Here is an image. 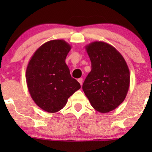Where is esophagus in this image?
Listing matches in <instances>:
<instances>
[{
	"label": "esophagus",
	"mask_w": 152,
	"mask_h": 152,
	"mask_svg": "<svg viewBox=\"0 0 152 152\" xmlns=\"http://www.w3.org/2000/svg\"><path fill=\"white\" fill-rule=\"evenodd\" d=\"M78 82H79V83H80V84L81 86H82V82H83V80H82V78H80V79H78Z\"/></svg>",
	"instance_id": "obj_1"
}]
</instances>
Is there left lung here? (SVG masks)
<instances>
[{
    "label": "left lung",
    "instance_id": "1",
    "mask_svg": "<svg viewBox=\"0 0 152 152\" xmlns=\"http://www.w3.org/2000/svg\"><path fill=\"white\" fill-rule=\"evenodd\" d=\"M91 61L83 91L97 111L106 113L124 100L130 84V72L122 55L113 46L94 41L85 46Z\"/></svg>",
    "mask_w": 152,
    "mask_h": 152
}]
</instances>
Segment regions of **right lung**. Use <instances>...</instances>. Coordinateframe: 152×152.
<instances>
[{
	"label": "right lung",
	"instance_id": "1",
	"mask_svg": "<svg viewBox=\"0 0 152 152\" xmlns=\"http://www.w3.org/2000/svg\"><path fill=\"white\" fill-rule=\"evenodd\" d=\"M71 45L62 39L43 43L35 51L26 68L28 91L36 104L48 113L65 107L68 99L81 88L70 76L65 60Z\"/></svg>",
	"mask_w": 152,
	"mask_h": 152
}]
</instances>
